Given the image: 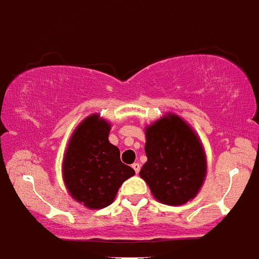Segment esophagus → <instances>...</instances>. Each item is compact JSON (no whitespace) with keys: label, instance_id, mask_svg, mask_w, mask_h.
<instances>
[{"label":"esophagus","instance_id":"esophagus-1","mask_svg":"<svg viewBox=\"0 0 259 259\" xmlns=\"http://www.w3.org/2000/svg\"><path fill=\"white\" fill-rule=\"evenodd\" d=\"M132 168H134V170H135V172L139 174V171H140V164L136 163V162H135V163L132 164Z\"/></svg>","mask_w":259,"mask_h":259}]
</instances>
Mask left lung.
I'll return each mask as SVG.
<instances>
[{"instance_id":"8db88e82","label":"left lung","mask_w":259,"mask_h":259,"mask_svg":"<svg viewBox=\"0 0 259 259\" xmlns=\"http://www.w3.org/2000/svg\"><path fill=\"white\" fill-rule=\"evenodd\" d=\"M148 161L140 176L153 196L166 205H183L197 194L206 175L198 137L179 116L162 118L146 128Z\"/></svg>"}]
</instances>
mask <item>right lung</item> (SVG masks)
<instances>
[{"label": "right lung", "mask_w": 259, "mask_h": 259, "mask_svg": "<svg viewBox=\"0 0 259 259\" xmlns=\"http://www.w3.org/2000/svg\"><path fill=\"white\" fill-rule=\"evenodd\" d=\"M110 124L91 115L71 137L63 159L65 184L72 197L91 209L109 206L119 187L135 175L120 161V152L109 143Z\"/></svg>", "instance_id": "add662e5"}]
</instances>
